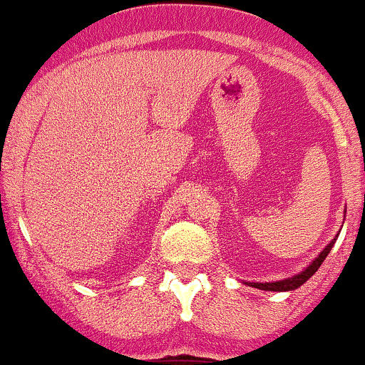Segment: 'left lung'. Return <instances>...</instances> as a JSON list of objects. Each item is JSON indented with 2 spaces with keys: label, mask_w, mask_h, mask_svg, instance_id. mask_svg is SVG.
Here are the masks:
<instances>
[{
  "label": "left lung",
  "mask_w": 365,
  "mask_h": 365,
  "mask_svg": "<svg viewBox=\"0 0 365 365\" xmlns=\"http://www.w3.org/2000/svg\"><path fill=\"white\" fill-rule=\"evenodd\" d=\"M335 240H337V236H335L334 241H330V243H328V247L324 248V250L321 252V254L317 255V257L314 259L309 266H307L304 272L298 273V275L291 277V279L277 280V282H262V284L261 282H250V286L257 287V289H262V291H293V289H297V287H300L302 284H305L307 280H309L310 277L317 272V268L323 264V261L327 259L328 252H330L331 247H334Z\"/></svg>",
  "instance_id": "obj_1"
}]
</instances>
